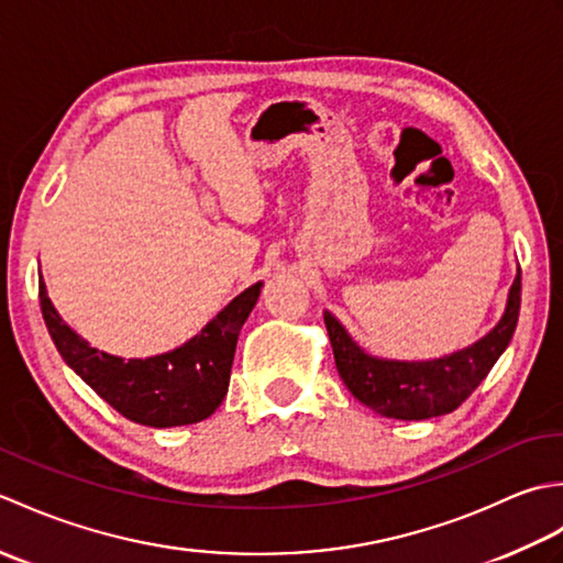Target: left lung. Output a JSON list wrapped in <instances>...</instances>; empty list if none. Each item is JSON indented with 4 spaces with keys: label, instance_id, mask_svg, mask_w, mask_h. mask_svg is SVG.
<instances>
[{
    "label": "left lung",
    "instance_id": "left-lung-1",
    "mask_svg": "<svg viewBox=\"0 0 563 563\" xmlns=\"http://www.w3.org/2000/svg\"><path fill=\"white\" fill-rule=\"evenodd\" d=\"M520 314V268L512 283L506 314L492 333L464 351L426 363L379 361L357 345L336 317L324 312L333 361L353 397L382 416L399 421H423L452 413L470 399L516 333Z\"/></svg>",
    "mask_w": 563,
    "mask_h": 563
}]
</instances>
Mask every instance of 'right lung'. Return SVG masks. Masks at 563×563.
<instances>
[{
  "mask_svg": "<svg viewBox=\"0 0 563 563\" xmlns=\"http://www.w3.org/2000/svg\"><path fill=\"white\" fill-rule=\"evenodd\" d=\"M258 292L261 283L236 295L181 349L145 361H123L89 349V343L59 319L47 300L43 278L38 280L41 312L63 361L118 413L152 428L198 423L214 413L230 387L239 331Z\"/></svg>",
  "mask_w": 563,
  "mask_h": 563,
  "instance_id": "add662e5",
  "label": "right lung"
}]
</instances>
